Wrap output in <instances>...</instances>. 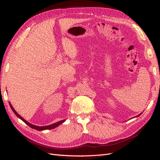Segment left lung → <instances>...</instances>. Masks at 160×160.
<instances>
[{
	"label": "left lung",
	"mask_w": 160,
	"mask_h": 160,
	"mask_svg": "<svg viewBox=\"0 0 160 160\" xmlns=\"http://www.w3.org/2000/svg\"><path fill=\"white\" fill-rule=\"evenodd\" d=\"M141 114H142V113H140V114H139V115H138V116H139V115H141Z\"/></svg>",
	"instance_id": "1"
}]
</instances>
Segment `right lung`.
Returning a JSON list of instances; mask_svg holds the SVG:
<instances>
[{
    "mask_svg": "<svg viewBox=\"0 0 160 160\" xmlns=\"http://www.w3.org/2000/svg\"><path fill=\"white\" fill-rule=\"evenodd\" d=\"M9 105H10V107H11V109L12 110L14 113L15 114L18 118H20L22 121H23V122H25L26 124H27L30 128H32V129H37V130H38V131H42V130H45V129H54V128L58 127V126H59V125H60L61 124H62V123L65 122V119H63V120L59 121V122H58L55 123H53V124H51V125H47V126H37V125H32V124H31V123H28V122H27V121H26L25 119H24L20 115H19L18 113H17V111H16L15 110H14V109L13 108V107H12V105L11 104L10 102H9Z\"/></svg>",
    "mask_w": 160,
    "mask_h": 160,
    "instance_id": "add662e5",
    "label": "right lung"
}]
</instances>
